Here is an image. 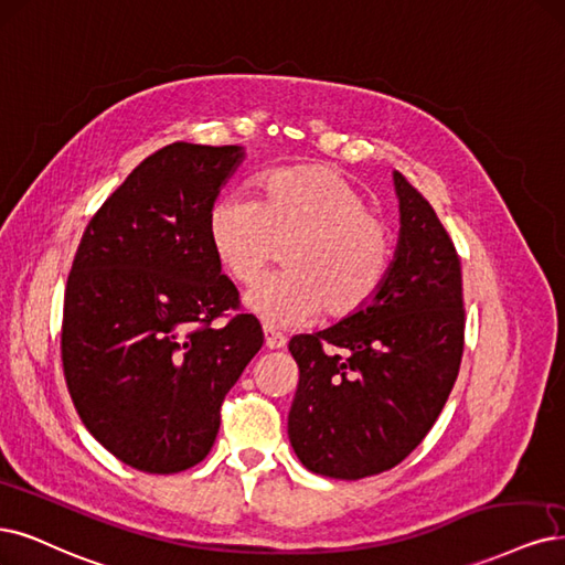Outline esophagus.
<instances>
[{
    "mask_svg": "<svg viewBox=\"0 0 565 565\" xmlns=\"http://www.w3.org/2000/svg\"><path fill=\"white\" fill-rule=\"evenodd\" d=\"M264 337H266V348L268 350H280L287 343V339L280 332H276V329H270V327H264Z\"/></svg>",
    "mask_w": 565,
    "mask_h": 565,
    "instance_id": "1",
    "label": "esophagus"
}]
</instances>
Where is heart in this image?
Masks as SVG:
<instances>
[{"mask_svg":"<svg viewBox=\"0 0 565 565\" xmlns=\"http://www.w3.org/2000/svg\"><path fill=\"white\" fill-rule=\"evenodd\" d=\"M210 249L226 274L252 282L287 243L282 266L247 291V306L274 327L332 320L372 303L393 264V231L362 193L327 166L266 172L259 201L245 191L222 196L207 212Z\"/></svg>","mask_w":565,"mask_h":565,"instance_id":"1","label":"heart"}]
</instances>
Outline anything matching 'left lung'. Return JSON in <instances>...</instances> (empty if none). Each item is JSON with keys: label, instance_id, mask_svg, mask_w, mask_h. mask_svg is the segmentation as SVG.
<instances>
[{"label": "left lung", "instance_id": "obj_1", "mask_svg": "<svg viewBox=\"0 0 565 565\" xmlns=\"http://www.w3.org/2000/svg\"><path fill=\"white\" fill-rule=\"evenodd\" d=\"M399 241L387 278L360 313L289 353L299 385L287 435L306 470L362 479L395 468L430 433L465 345L460 257L423 193L393 172Z\"/></svg>", "mask_w": 565, "mask_h": 565}]
</instances>
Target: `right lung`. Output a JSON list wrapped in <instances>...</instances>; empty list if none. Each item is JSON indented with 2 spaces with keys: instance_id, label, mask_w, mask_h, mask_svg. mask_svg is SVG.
Wrapping results in <instances>:
<instances>
[{
  "instance_id": "right-lung-1",
  "label": "right lung",
  "mask_w": 565,
  "mask_h": 565,
  "mask_svg": "<svg viewBox=\"0 0 565 565\" xmlns=\"http://www.w3.org/2000/svg\"><path fill=\"white\" fill-rule=\"evenodd\" d=\"M236 145L172 142L88 222L65 287L63 372L105 449L149 475L201 462L226 393L264 343L212 255L207 212L243 161Z\"/></svg>"
}]
</instances>
